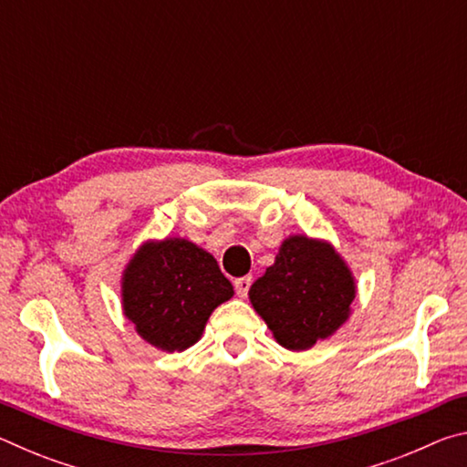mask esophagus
Listing matches in <instances>:
<instances>
[{
  "mask_svg": "<svg viewBox=\"0 0 467 467\" xmlns=\"http://www.w3.org/2000/svg\"><path fill=\"white\" fill-rule=\"evenodd\" d=\"M251 284H253V278H251V275H243V278H236V280H234V290H236V295H239L241 298L247 296V295H249Z\"/></svg>",
  "mask_w": 467,
  "mask_h": 467,
  "instance_id": "34e87169",
  "label": "esophagus"
}]
</instances>
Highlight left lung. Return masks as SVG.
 Returning a JSON list of instances; mask_svg holds the SVG:
<instances>
[{"label": "left lung", "mask_w": 467, "mask_h": 467, "mask_svg": "<svg viewBox=\"0 0 467 467\" xmlns=\"http://www.w3.org/2000/svg\"><path fill=\"white\" fill-rule=\"evenodd\" d=\"M249 296L284 348L306 350L346 321L354 280L331 244L290 236Z\"/></svg>", "instance_id": "8db88e82"}]
</instances>
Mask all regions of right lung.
Masks as SVG:
<instances>
[{
	"mask_svg": "<svg viewBox=\"0 0 467 467\" xmlns=\"http://www.w3.org/2000/svg\"><path fill=\"white\" fill-rule=\"evenodd\" d=\"M233 295L216 259L185 239L146 243L123 278L125 315L146 342L167 352L193 346L210 313Z\"/></svg>",
	"mask_w": 467,
	"mask_h": 467,
	"instance_id": "obj_1",
	"label": "right lung"
}]
</instances>
